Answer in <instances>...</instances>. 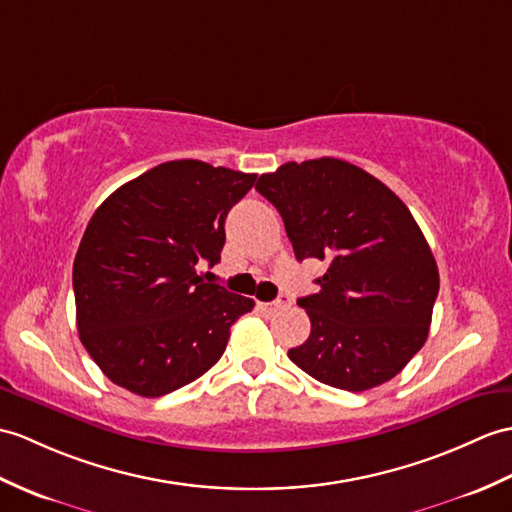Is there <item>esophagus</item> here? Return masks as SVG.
I'll return each mask as SVG.
<instances>
[{"mask_svg": "<svg viewBox=\"0 0 512 512\" xmlns=\"http://www.w3.org/2000/svg\"><path fill=\"white\" fill-rule=\"evenodd\" d=\"M290 305V299L288 296H279L277 301H272V303H259V307L261 310H266V312H277V310H283V307H288Z\"/></svg>", "mask_w": 512, "mask_h": 512, "instance_id": "1", "label": "esophagus"}]
</instances>
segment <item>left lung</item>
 Returning <instances> with one entry per match:
<instances>
[{
	"label": "left lung",
	"instance_id": "obj_1",
	"mask_svg": "<svg viewBox=\"0 0 512 512\" xmlns=\"http://www.w3.org/2000/svg\"><path fill=\"white\" fill-rule=\"evenodd\" d=\"M257 192L281 213L294 255L327 261L299 299L312 331L290 360L318 382L362 392L403 371L430 334L436 259L401 198L340 159L283 163Z\"/></svg>",
	"mask_w": 512,
	"mask_h": 512
}]
</instances>
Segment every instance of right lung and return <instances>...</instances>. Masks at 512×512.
<instances>
[{
    "label": "right lung",
    "mask_w": 512,
    "mask_h": 512,
    "mask_svg": "<svg viewBox=\"0 0 512 512\" xmlns=\"http://www.w3.org/2000/svg\"><path fill=\"white\" fill-rule=\"evenodd\" d=\"M255 178L168 161L95 209L74 259L76 325L113 384L161 397L222 358L231 325L255 301L205 283L196 266L218 264L227 213Z\"/></svg>",
    "instance_id": "right-lung-1"
}]
</instances>
